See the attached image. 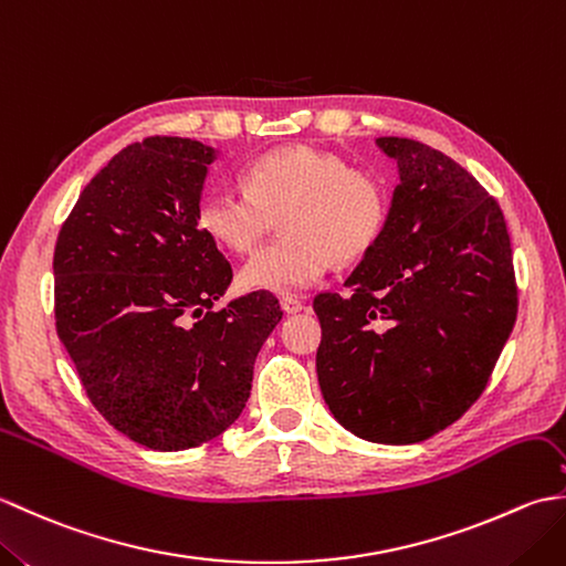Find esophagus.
Returning a JSON list of instances; mask_svg holds the SVG:
<instances>
[{"instance_id":"34e87169","label":"esophagus","mask_w":566,"mask_h":566,"mask_svg":"<svg viewBox=\"0 0 566 566\" xmlns=\"http://www.w3.org/2000/svg\"><path fill=\"white\" fill-rule=\"evenodd\" d=\"M280 304H282L284 314H298V311L304 308V302H302V298H296V296H282Z\"/></svg>"}]
</instances>
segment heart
I'll list each match as a JSON object with an SVG mask.
<instances>
[{
	"label": "heart",
	"instance_id": "b5f03b06",
	"mask_svg": "<svg viewBox=\"0 0 566 566\" xmlns=\"http://www.w3.org/2000/svg\"><path fill=\"white\" fill-rule=\"evenodd\" d=\"M197 216L203 233L233 252L255 248L284 216L286 238L258 250L240 270V282L252 292L294 294L321 282L333 258L350 262L371 250L387 221V191L340 155L290 146L252 163L245 187L203 191Z\"/></svg>",
	"mask_w": 566,
	"mask_h": 566
}]
</instances>
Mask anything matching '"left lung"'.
Wrapping results in <instances>:
<instances>
[{"label":"left lung","mask_w":566,"mask_h":566,"mask_svg":"<svg viewBox=\"0 0 566 566\" xmlns=\"http://www.w3.org/2000/svg\"><path fill=\"white\" fill-rule=\"evenodd\" d=\"M396 163L377 243L318 294L321 394L353 436L411 444L452 426L484 391L518 314L499 203L464 167L418 140L384 136Z\"/></svg>","instance_id":"8db88e82"}]
</instances>
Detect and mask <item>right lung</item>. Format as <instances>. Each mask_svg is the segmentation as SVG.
Returning <instances> with one entry per match:
<instances>
[{
  "label": "right lung",
  "mask_w": 566,
  "mask_h": 566,
  "mask_svg": "<svg viewBox=\"0 0 566 566\" xmlns=\"http://www.w3.org/2000/svg\"><path fill=\"white\" fill-rule=\"evenodd\" d=\"M216 158L191 138L134 143L82 189L55 243V328L84 391L118 432L160 452L235 423L282 321L270 292L209 311L233 280L197 216Z\"/></svg>",
  "instance_id": "add662e5"
}]
</instances>
